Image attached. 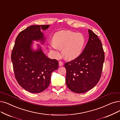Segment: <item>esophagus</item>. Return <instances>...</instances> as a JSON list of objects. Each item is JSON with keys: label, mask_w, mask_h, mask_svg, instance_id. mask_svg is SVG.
<instances>
[{"label": "esophagus", "mask_w": 120, "mask_h": 120, "mask_svg": "<svg viewBox=\"0 0 120 120\" xmlns=\"http://www.w3.org/2000/svg\"><path fill=\"white\" fill-rule=\"evenodd\" d=\"M63 65V62H62V61H60L59 62V66L60 67H61V66H62Z\"/></svg>", "instance_id": "obj_1"}]
</instances>
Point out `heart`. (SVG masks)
I'll return each instance as SVG.
<instances>
[{
    "instance_id": "b5f03b06",
    "label": "heart",
    "mask_w": 120,
    "mask_h": 120,
    "mask_svg": "<svg viewBox=\"0 0 120 120\" xmlns=\"http://www.w3.org/2000/svg\"><path fill=\"white\" fill-rule=\"evenodd\" d=\"M52 42L53 44L50 46L52 50L56 52L58 49H63L65 58L71 60L80 54L85 44V39L81 33L63 30L54 34Z\"/></svg>"
}]
</instances>
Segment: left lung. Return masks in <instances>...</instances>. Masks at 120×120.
<instances>
[{
    "label": "left lung",
    "instance_id": "1",
    "mask_svg": "<svg viewBox=\"0 0 120 120\" xmlns=\"http://www.w3.org/2000/svg\"><path fill=\"white\" fill-rule=\"evenodd\" d=\"M89 40L82 53L65 64L66 83L71 91L84 93L94 87L100 79L105 52L101 40L90 29Z\"/></svg>",
    "mask_w": 120,
    "mask_h": 120
}]
</instances>
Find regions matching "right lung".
Segmentation results:
<instances>
[{"label": "right lung", "mask_w": 120, "mask_h": 120, "mask_svg": "<svg viewBox=\"0 0 120 120\" xmlns=\"http://www.w3.org/2000/svg\"><path fill=\"white\" fill-rule=\"evenodd\" d=\"M49 25H31L21 31L15 39L11 60L15 77L19 85L30 93L43 92L50 84L51 73L58 68V62L43 52L40 45L32 49L33 41L44 44L45 37L41 30Z\"/></svg>", "instance_id": "right-lung-1"}]
</instances>
